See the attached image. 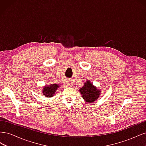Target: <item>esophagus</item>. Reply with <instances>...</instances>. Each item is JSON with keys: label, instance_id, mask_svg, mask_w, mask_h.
Wrapping results in <instances>:
<instances>
[{"label": "esophagus", "instance_id": "34e87169", "mask_svg": "<svg viewBox=\"0 0 146 146\" xmlns=\"http://www.w3.org/2000/svg\"><path fill=\"white\" fill-rule=\"evenodd\" d=\"M67 85H68V86H70V83H69V82L67 83Z\"/></svg>", "mask_w": 146, "mask_h": 146}]
</instances>
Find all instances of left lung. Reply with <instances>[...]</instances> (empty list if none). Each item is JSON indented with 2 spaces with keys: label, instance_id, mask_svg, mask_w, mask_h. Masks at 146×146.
<instances>
[{
  "label": "left lung",
  "instance_id": "left-lung-1",
  "mask_svg": "<svg viewBox=\"0 0 146 146\" xmlns=\"http://www.w3.org/2000/svg\"><path fill=\"white\" fill-rule=\"evenodd\" d=\"M82 98L88 102H93L99 97L100 92L93 86L90 81H87L82 88L80 89Z\"/></svg>",
  "mask_w": 146,
  "mask_h": 146
}]
</instances>
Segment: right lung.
Instances as JSON below:
<instances>
[{
  "instance_id": "add662e5",
  "label": "right lung",
  "mask_w": 146,
  "mask_h": 146,
  "mask_svg": "<svg viewBox=\"0 0 146 146\" xmlns=\"http://www.w3.org/2000/svg\"><path fill=\"white\" fill-rule=\"evenodd\" d=\"M59 87L58 85L57 84H54V85H51L50 86H47L44 88L43 92L44 94V96L46 97H52L54 96L55 91H56L57 88Z\"/></svg>"
}]
</instances>
